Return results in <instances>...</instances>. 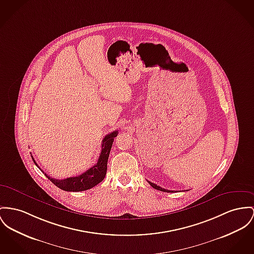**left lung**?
I'll list each match as a JSON object with an SVG mask.
<instances>
[{
    "mask_svg": "<svg viewBox=\"0 0 254 254\" xmlns=\"http://www.w3.org/2000/svg\"><path fill=\"white\" fill-rule=\"evenodd\" d=\"M149 184H150V186H152L154 189H156V190H161V191H166V192H173V191H176V190H166V189H163V188H161V187L157 186L156 184H154L152 182H150V181H147Z\"/></svg>",
    "mask_w": 254,
    "mask_h": 254,
    "instance_id": "obj_1",
    "label": "left lung"
}]
</instances>
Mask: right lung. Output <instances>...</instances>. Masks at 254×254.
Segmentation results:
<instances>
[{
    "label": "right lung",
    "instance_id": "right-lung-1",
    "mask_svg": "<svg viewBox=\"0 0 254 254\" xmlns=\"http://www.w3.org/2000/svg\"><path fill=\"white\" fill-rule=\"evenodd\" d=\"M118 135H119V131H114L103 138L101 153H100V156L98 158L96 165H94L90 169H87L84 173H82L78 176L68 177L66 179H62V180L54 179L49 175H47L46 173H44L45 176L51 181L54 185H56L58 188H60L64 190H66V191H83V190H89V189L96 186L97 184H99L103 181V179L106 176L107 163H108L110 151H111V148H112V145L114 142V138ZM32 159H33L34 164L38 167V165L34 161L33 156H32Z\"/></svg>",
    "mask_w": 254,
    "mask_h": 254
}]
</instances>
